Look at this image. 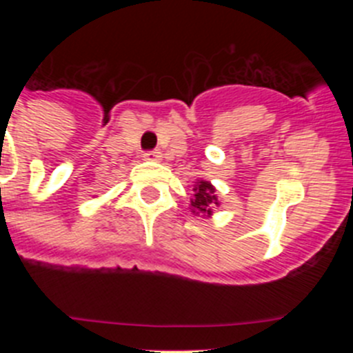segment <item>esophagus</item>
Instances as JSON below:
<instances>
[{"label": "esophagus", "mask_w": 353, "mask_h": 353, "mask_svg": "<svg viewBox=\"0 0 353 353\" xmlns=\"http://www.w3.org/2000/svg\"><path fill=\"white\" fill-rule=\"evenodd\" d=\"M161 157H162V154L159 152V150H150V152H146V154H145L146 161L157 162V161H161Z\"/></svg>", "instance_id": "esophagus-1"}]
</instances>
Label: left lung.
I'll return each mask as SVG.
<instances>
[{"mask_svg": "<svg viewBox=\"0 0 353 353\" xmlns=\"http://www.w3.org/2000/svg\"><path fill=\"white\" fill-rule=\"evenodd\" d=\"M219 207V199L215 194V187L207 180H198L194 185V196L191 199V210L196 215L210 217L212 210Z\"/></svg>", "mask_w": 353, "mask_h": 353, "instance_id": "obj_1", "label": "left lung"}]
</instances>
